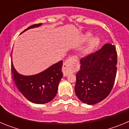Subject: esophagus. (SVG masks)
Returning a JSON list of instances; mask_svg holds the SVG:
<instances>
[{
  "label": "esophagus",
  "mask_w": 129,
  "mask_h": 129,
  "mask_svg": "<svg viewBox=\"0 0 129 129\" xmlns=\"http://www.w3.org/2000/svg\"><path fill=\"white\" fill-rule=\"evenodd\" d=\"M77 60L75 57H71L64 62L62 71L64 76H67L74 72L77 68Z\"/></svg>",
  "instance_id": "esophagus-1"
}]
</instances>
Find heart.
<instances>
[{"label":"heart","mask_w":129,"mask_h":129,"mask_svg":"<svg viewBox=\"0 0 129 129\" xmlns=\"http://www.w3.org/2000/svg\"><path fill=\"white\" fill-rule=\"evenodd\" d=\"M92 34L90 32H86L83 35H81L80 38V41L81 43H85L90 40L89 43L88 44L87 46L84 50V53L85 54H89L92 51L94 50V49L98 48L101 43V39L98 37H92Z\"/></svg>","instance_id":"1"}]
</instances>
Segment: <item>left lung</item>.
Segmentation results:
<instances>
[{
  "label": "left lung",
  "mask_w": 129,
  "mask_h": 129,
  "mask_svg": "<svg viewBox=\"0 0 129 129\" xmlns=\"http://www.w3.org/2000/svg\"><path fill=\"white\" fill-rule=\"evenodd\" d=\"M117 61L115 46L109 43L81 59L80 70L76 74L75 86L79 100L91 105L105 99L114 84Z\"/></svg>",
  "instance_id": "1"
}]
</instances>
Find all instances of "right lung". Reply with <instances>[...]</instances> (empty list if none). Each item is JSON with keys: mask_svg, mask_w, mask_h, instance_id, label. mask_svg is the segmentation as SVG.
<instances>
[{"mask_svg": "<svg viewBox=\"0 0 129 129\" xmlns=\"http://www.w3.org/2000/svg\"><path fill=\"white\" fill-rule=\"evenodd\" d=\"M42 24L32 25L20 34L28 29L38 28ZM62 67V61H60L37 74L24 76L15 70L11 60V73L16 86L28 101L36 104L48 103L56 95L59 83L63 76Z\"/></svg>", "mask_w": 129, "mask_h": 129, "instance_id": "right-lung-1", "label": "right lung"}]
</instances>
